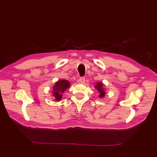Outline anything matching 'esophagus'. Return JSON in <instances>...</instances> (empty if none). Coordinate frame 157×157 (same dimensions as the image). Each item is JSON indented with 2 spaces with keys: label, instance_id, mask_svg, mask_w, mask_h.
I'll use <instances>...</instances> for the list:
<instances>
[{
  "label": "esophagus",
  "instance_id": "1",
  "mask_svg": "<svg viewBox=\"0 0 157 157\" xmlns=\"http://www.w3.org/2000/svg\"><path fill=\"white\" fill-rule=\"evenodd\" d=\"M79 82H80L81 83H84L85 81H86V79H85L84 77H81V78H79Z\"/></svg>",
  "mask_w": 157,
  "mask_h": 157
}]
</instances>
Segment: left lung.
Wrapping results in <instances>:
<instances>
[{"instance_id": "1", "label": "left lung", "mask_w": 157, "mask_h": 157, "mask_svg": "<svg viewBox=\"0 0 157 157\" xmlns=\"http://www.w3.org/2000/svg\"><path fill=\"white\" fill-rule=\"evenodd\" d=\"M95 88H96V90H97L99 92V94H100L99 97L102 98L105 95V92L104 90V89L102 88V83L98 82L97 85L95 86Z\"/></svg>"}]
</instances>
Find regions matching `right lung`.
Instances as JSON below:
<instances>
[{"label": "right lung", "instance_id": "1", "mask_svg": "<svg viewBox=\"0 0 157 157\" xmlns=\"http://www.w3.org/2000/svg\"><path fill=\"white\" fill-rule=\"evenodd\" d=\"M69 87V82L67 80H60L55 84L53 87L52 95L56 101H60L61 99L63 93L64 92L67 88Z\"/></svg>", "mask_w": 157, "mask_h": 157}]
</instances>
